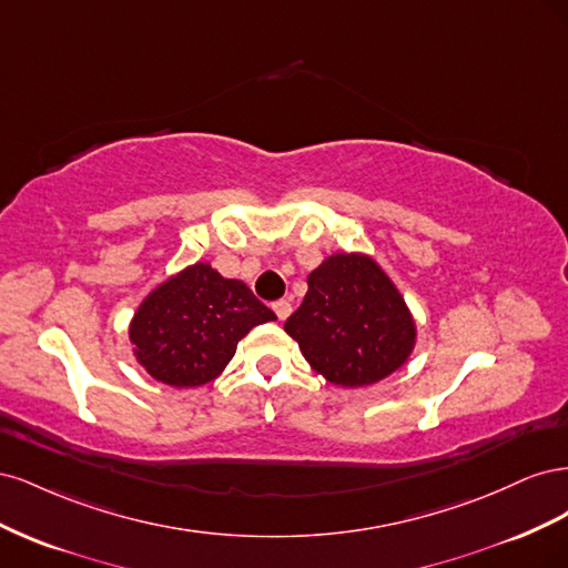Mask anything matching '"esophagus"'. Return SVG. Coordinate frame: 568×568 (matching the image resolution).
<instances>
[{"instance_id":"obj_1","label":"esophagus","mask_w":568,"mask_h":568,"mask_svg":"<svg viewBox=\"0 0 568 568\" xmlns=\"http://www.w3.org/2000/svg\"><path fill=\"white\" fill-rule=\"evenodd\" d=\"M272 311L277 313V317L284 322V320L291 315V303H288V301H277V303H272Z\"/></svg>"}]
</instances>
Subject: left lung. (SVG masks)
Instances as JSON below:
<instances>
[{
  "label": "left lung",
  "instance_id": "obj_1",
  "mask_svg": "<svg viewBox=\"0 0 568 568\" xmlns=\"http://www.w3.org/2000/svg\"><path fill=\"white\" fill-rule=\"evenodd\" d=\"M284 329L315 372L346 388L386 379L417 341L400 291L363 253H334L307 274V294Z\"/></svg>",
  "mask_w": 568,
  "mask_h": 568
}]
</instances>
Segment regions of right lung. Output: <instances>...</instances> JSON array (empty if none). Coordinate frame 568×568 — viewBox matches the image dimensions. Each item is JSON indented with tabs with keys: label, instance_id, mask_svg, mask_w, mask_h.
I'll use <instances>...</instances> for the list:
<instances>
[{
	"label": "right lung",
	"instance_id": "1",
	"mask_svg": "<svg viewBox=\"0 0 568 568\" xmlns=\"http://www.w3.org/2000/svg\"><path fill=\"white\" fill-rule=\"evenodd\" d=\"M277 320L239 280L209 263L189 265L159 284L136 307L130 341L136 363L153 379L194 388L227 367L253 326Z\"/></svg>",
	"mask_w": 568,
	"mask_h": 568
}]
</instances>
